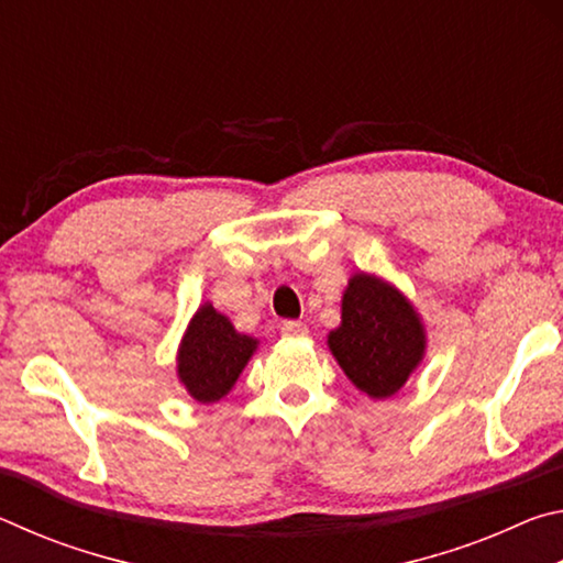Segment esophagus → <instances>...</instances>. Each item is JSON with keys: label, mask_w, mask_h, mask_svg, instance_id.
I'll list each match as a JSON object with an SVG mask.
<instances>
[{"label": "esophagus", "mask_w": 563, "mask_h": 563, "mask_svg": "<svg viewBox=\"0 0 563 563\" xmlns=\"http://www.w3.org/2000/svg\"><path fill=\"white\" fill-rule=\"evenodd\" d=\"M280 332L285 338H305V335H308V325H305V322H300V320H288V322H283Z\"/></svg>", "instance_id": "1"}]
</instances>
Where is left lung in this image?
<instances>
[{"mask_svg":"<svg viewBox=\"0 0 563 563\" xmlns=\"http://www.w3.org/2000/svg\"><path fill=\"white\" fill-rule=\"evenodd\" d=\"M330 352L360 393L373 399L402 389L424 357L427 338L402 292L369 273H355L342 295V322L328 335Z\"/></svg>","mask_w":563,"mask_h":563,"instance_id":"obj_1","label":"left lung"}]
</instances>
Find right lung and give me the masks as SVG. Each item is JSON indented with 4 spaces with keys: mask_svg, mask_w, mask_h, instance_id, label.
Masks as SVG:
<instances>
[{
    "mask_svg": "<svg viewBox=\"0 0 563 563\" xmlns=\"http://www.w3.org/2000/svg\"><path fill=\"white\" fill-rule=\"evenodd\" d=\"M255 347L258 340L238 332L223 312H218L211 302H203L180 340L178 379L196 402H218L231 393Z\"/></svg>",
    "mask_w": 563,
    "mask_h": 563,
    "instance_id": "add662e5",
    "label": "right lung"
}]
</instances>
